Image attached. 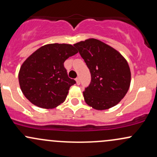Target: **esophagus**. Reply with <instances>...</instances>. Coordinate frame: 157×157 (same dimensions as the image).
I'll use <instances>...</instances> for the list:
<instances>
[{"mask_svg": "<svg viewBox=\"0 0 157 157\" xmlns=\"http://www.w3.org/2000/svg\"><path fill=\"white\" fill-rule=\"evenodd\" d=\"M76 82H77V85H80V80L79 77H77V78H76Z\"/></svg>", "mask_w": 157, "mask_h": 157, "instance_id": "esophagus-1", "label": "esophagus"}]
</instances>
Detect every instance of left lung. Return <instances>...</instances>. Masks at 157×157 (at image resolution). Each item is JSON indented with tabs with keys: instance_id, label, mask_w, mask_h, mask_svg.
Returning <instances> with one entry per match:
<instances>
[{
	"instance_id": "1",
	"label": "left lung",
	"mask_w": 157,
	"mask_h": 157,
	"mask_svg": "<svg viewBox=\"0 0 157 157\" xmlns=\"http://www.w3.org/2000/svg\"><path fill=\"white\" fill-rule=\"evenodd\" d=\"M90 71L92 80L83 92L86 103L93 109L113 107L124 98L131 81L127 61L117 50L96 39L74 44Z\"/></svg>"
}]
</instances>
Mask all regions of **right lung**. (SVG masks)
Segmentation results:
<instances>
[{
	"label": "right lung",
	"instance_id": "obj_1",
	"mask_svg": "<svg viewBox=\"0 0 157 157\" xmlns=\"http://www.w3.org/2000/svg\"><path fill=\"white\" fill-rule=\"evenodd\" d=\"M78 51L70 44H48L26 59L18 72L21 92L33 104L53 109L65 101L75 80L70 79L64 62Z\"/></svg>",
	"mask_w": 157,
	"mask_h": 157
}]
</instances>
